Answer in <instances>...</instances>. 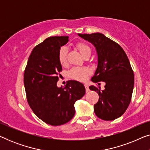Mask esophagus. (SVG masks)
<instances>
[{
	"label": "esophagus",
	"instance_id": "obj_1",
	"mask_svg": "<svg viewBox=\"0 0 150 150\" xmlns=\"http://www.w3.org/2000/svg\"><path fill=\"white\" fill-rule=\"evenodd\" d=\"M85 89H86V92H89V86H88L87 84H85Z\"/></svg>",
	"mask_w": 150,
	"mask_h": 150
}]
</instances>
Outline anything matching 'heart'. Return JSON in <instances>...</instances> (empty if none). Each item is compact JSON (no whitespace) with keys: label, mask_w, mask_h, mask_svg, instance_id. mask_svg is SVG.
Wrapping results in <instances>:
<instances>
[{"label":"heart","mask_w":150,"mask_h":150,"mask_svg":"<svg viewBox=\"0 0 150 150\" xmlns=\"http://www.w3.org/2000/svg\"><path fill=\"white\" fill-rule=\"evenodd\" d=\"M76 48L83 57L87 54H91V48L84 42H79L76 44ZM67 48L63 46L59 51V61L61 65H65L67 63ZM90 74V70L87 67H74L69 71V75L72 79L79 81H84L87 79V76Z\"/></svg>","instance_id":"b5f03b06"}]
</instances>
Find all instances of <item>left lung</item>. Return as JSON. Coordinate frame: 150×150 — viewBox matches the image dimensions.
<instances>
[{
	"label": "left lung",
	"instance_id": "left-lung-1",
	"mask_svg": "<svg viewBox=\"0 0 150 150\" xmlns=\"http://www.w3.org/2000/svg\"><path fill=\"white\" fill-rule=\"evenodd\" d=\"M79 35L91 43L97 52L98 67L91 81L96 83L102 81L106 84L102 91L93 85L89 87L99 95V100L94 104V112L101 120H115L128 108L134 88V73L128 57L117 43L103 34L95 33Z\"/></svg>",
	"mask_w": 150,
	"mask_h": 150
}]
</instances>
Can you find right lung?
I'll return each mask as SVG.
<instances>
[{
  "label": "right lung",
  "instance_id": "right-lung-1",
  "mask_svg": "<svg viewBox=\"0 0 150 150\" xmlns=\"http://www.w3.org/2000/svg\"><path fill=\"white\" fill-rule=\"evenodd\" d=\"M68 41V36L46 39L32 50L24 70L28 103L41 120L52 126L70 121L75 114L74 103L85 94V88L80 82L68 81L64 87L57 85L62 71L59 51Z\"/></svg>",
  "mask_w": 150,
  "mask_h": 150
}]
</instances>
